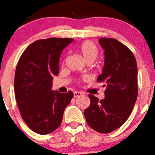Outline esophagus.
<instances>
[{
	"instance_id": "esophagus-1",
	"label": "esophagus",
	"mask_w": 155,
	"mask_h": 155,
	"mask_svg": "<svg viewBox=\"0 0 155 155\" xmlns=\"http://www.w3.org/2000/svg\"><path fill=\"white\" fill-rule=\"evenodd\" d=\"M82 93L80 92V91H74V98H78V97L81 96Z\"/></svg>"
}]
</instances>
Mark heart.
<instances>
[{
    "mask_svg": "<svg viewBox=\"0 0 155 155\" xmlns=\"http://www.w3.org/2000/svg\"><path fill=\"white\" fill-rule=\"evenodd\" d=\"M78 50L86 62H93L98 57V48L91 41H84V42H82L79 46Z\"/></svg>",
    "mask_w": 155,
    "mask_h": 155,
    "instance_id": "1",
    "label": "heart"
}]
</instances>
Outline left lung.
Here are the masks:
<instances>
[{
	"mask_svg": "<svg viewBox=\"0 0 155 155\" xmlns=\"http://www.w3.org/2000/svg\"><path fill=\"white\" fill-rule=\"evenodd\" d=\"M104 50V67L98 77L105 87V98L89 94L91 103L84 109L86 121L98 133L108 134L120 128L132 113L137 97V66L134 53L115 39L98 40Z\"/></svg>",
	"mask_w": 155,
	"mask_h": 155,
	"instance_id": "obj_1",
	"label": "left lung"
}]
</instances>
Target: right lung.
Instances as JSON below:
<instances>
[{"label":"right lung","instance_id":"right-lung-1","mask_svg":"<svg viewBox=\"0 0 155 155\" xmlns=\"http://www.w3.org/2000/svg\"><path fill=\"white\" fill-rule=\"evenodd\" d=\"M74 39L49 38L35 41L25 49L16 67L15 95L25 123L31 130L45 135L61 124L64 109L74 94L52 90L59 73L63 50Z\"/></svg>","mask_w":155,"mask_h":155}]
</instances>
